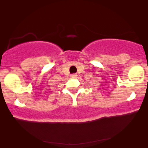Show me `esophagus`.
<instances>
[{"label":"esophagus","instance_id":"34e87169","mask_svg":"<svg viewBox=\"0 0 148 148\" xmlns=\"http://www.w3.org/2000/svg\"><path fill=\"white\" fill-rule=\"evenodd\" d=\"M71 77L72 78H75V77H77V75L76 74H72L71 75Z\"/></svg>","mask_w":148,"mask_h":148}]
</instances>
